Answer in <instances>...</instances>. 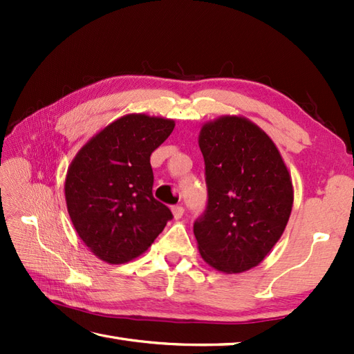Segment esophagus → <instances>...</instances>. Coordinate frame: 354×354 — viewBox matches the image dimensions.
Listing matches in <instances>:
<instances>
[{"label": "esophagus", "mask_w": 354, "mask_h": 354, "mask_svg": "<svg viewBox=\"0 0 354 354\" xmlns=\"http://www.w3.org/2000/svg\"><path fill=\"white\" fill-rule=\"evenodd\" d=\"M171 214H173V217H175V219H181L183 214H184V208L181 205L171 207Z\"/></svg>", "instance_id": "34e87169"}]
</instances>
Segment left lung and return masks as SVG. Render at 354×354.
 <instances>
[{
  "label": "left lung",
  "mask_w": 354,
  "mask_h": 354,
  "mask_svg": "<svg viewBox=\"0 0 354 354\" xmlns=\"http://www.w3.org/2000/svg\"><path fill=\"white\" fill-rule=\"evenodd\" d=\"M198 142L208 189L205 213L193 225L199 254L221 272H245L283 236L293 205L290 173L269 135L242 115L209 120Z\"/></svg>",
  "instance_id": "obj_1"
}]
</instances>
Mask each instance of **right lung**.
Returning a JSON list of instances; mask_svg holds the SVG:
<instances>
[{
  "label": "right lung",
  "instance_id": "obj_1",
  "mask_svg": "<svg viewBox=\"0 0 354 354\" xmlns=\"http://www.w3.org/2000/svg\"><path fill=\"white\" fill-rule=\"evenodd\" d=\"M173 127L164 117H120L89 138L66 170L64 190L74 230L109 265L146 252L171 219L152 194L150 155Z\"/></svg>",
  "mask_w": 354,
  "mask_h": 354
}]
</instances>
